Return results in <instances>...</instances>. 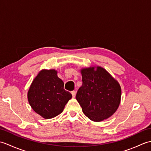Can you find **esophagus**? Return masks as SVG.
I'll use <instances>...</instances> for the list:
<instances>
[{
	"label": "esophagus",
	"mask_w": 151,
	"mask_h": 151,
	"mask_svg": "<svg viewBox=\"0 0 151 151\" xmlns=\"http://www.w3.org/2000/svg\"><path fill=\"white\" fill-rule=\"evenodd\" d=\"M71 94H72L73 97H75V96H76V91H71Z\"/></svg>",
	"instance_id": "34e87169"
}]
</instances>
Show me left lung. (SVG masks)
Returning <instances> with one entry per match:
<instances>
[{"instance_id": "left-lung-1", "label": "left lung", "mask_w": 151, "mask_h": 151, "mask_svg": "<svg viewBox=\"0 0 151 151\" xmlns=\"http://www.w3.org/2000/svg\"><path fill=\"white\" fill-rule=\"evenodd\" d=\"M82 85L76 99L86 116L93 121L110 117L120 103L121 90L119 83L104 69L97 67L82 70Z\"/></svg>"}]
</instances>
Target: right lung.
<instances>
[{
	"instance_id": "add662e5",
	"label": "right lung",
	"mask_w": 151,
	"mask_h": 151,
	"mask_svg": "<svg viewBox=\"0 0 151 151\" xmlns=\"http://www.w3.org/2000/svg\"><path fill=\"white\" fill-rule=\"evenodd\" d=\"M63 86V82L58 77L55 70H42L34 80L28 92L31 107L45 119L60 114L72 97Z\"/></svg>"
}]
</instances>
